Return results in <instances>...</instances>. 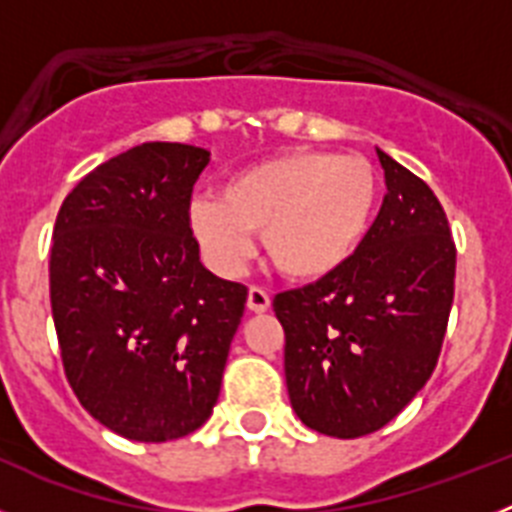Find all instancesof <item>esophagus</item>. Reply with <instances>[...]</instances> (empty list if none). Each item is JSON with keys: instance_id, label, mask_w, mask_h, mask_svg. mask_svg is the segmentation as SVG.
Segmentation results:
<instances>
[{"instance_id": "1", "label": "esophagus", "mask_w": 512, "mask_h": 512, "mask_svg": "<svg viewBox=\"0 0 512 512\" xmlns=\"http://www.w3.org/2000/svg\"><path fill=\"white\" fill-rule=\"evenodd\" d=\"M248 310L251 312H266L269 310V305H271V297H269V292H266V289H261V287H251L248 289Z\"/></svg>"}]
</instances>
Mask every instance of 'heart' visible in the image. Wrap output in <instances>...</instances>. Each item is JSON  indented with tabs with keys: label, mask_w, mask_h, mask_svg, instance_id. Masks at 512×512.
I'll return each mask as SVG.
<instances>
[{
	"label": "heart",
	"mask_w": 512,
	"mask_h": 512,
	"mask_svg": "<svg viewBox=\"0 0 512 512\" xmlns=\"http://www.w3.org/2000/svg\"><path fill=\"white\" fill-rule=\"evenodd\" d=\"M377 194L366 158L300 148L233 174L220 197H194L189 230L205 259L225 274L246 264L251 230H261L274 269L292 279H320L356 251Z\"/></svg>",
	"instance_id": "obj_1"
}]
</instances>
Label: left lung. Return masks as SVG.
I'll return each instance as SVG.
<instances>
[{
	"instance_id": "1",
	"label": "left lung",
	"mask_w": 512,
	"mask_h": 512,
	"mask_svg": "<svg viewBox=\"0 0 512 512\" xmlns=\"http://www.w3.org/2000/svg\"><path fill=\"white\" fill-rule=\"evenodd\" d=\"M377 156L387 194L359 248L315 284L274 297L289 402L333 438L379 431L423 390L454 302L456 246L441 202Z\"/></svg>"
}]
</instances>
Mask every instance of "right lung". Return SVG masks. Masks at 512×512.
<instances>
[{
    "mask_svg": "<svg viewBox=\"0 0 512 512\" xmlns=\"http://www.w3.org/2000/svg\"><path fill=\"white\" fill-rule=\"evenodd\" d=\"M210 151L143 143L89 171L53 228L51 307L71 390L130 441L189 436L212 415L248 289L200 261L189 230Z\"/></svg>",
    "mask_w": 512,
    "mask_h": 512,
    "instance_id": "add662e5",
    "label": "right lung"
}]
</instances>
